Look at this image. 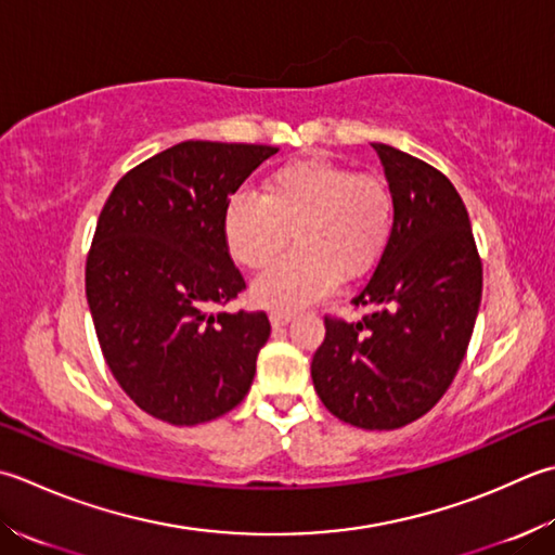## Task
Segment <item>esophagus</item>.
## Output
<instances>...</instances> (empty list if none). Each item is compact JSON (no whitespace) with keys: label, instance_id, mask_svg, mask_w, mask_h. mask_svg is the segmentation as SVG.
<instances>
[{"label":"esophagus","instance_id":"obj_1","mask_svg":"<svg viewBox=\"0 0 555 555\" xmlns=\"http://www.w3.org/2000/svg\"><path fill=\"white\" fill-rule=\"evenodd\" d=\"M291 320H293L291 312H271V314H269V322H271V327H274V330L286 327V324H288Z\"/></svg>","mask_w":555,"mask_h":555}]
</instances>
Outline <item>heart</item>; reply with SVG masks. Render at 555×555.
<instances>
[{
  "label": "heart",
  "mask_w": 555,
  "mask_h": 555,
  "mask_svg": "<svg viewBox=\"0 0 555 555\" xmlns=\"http://www.w3.org/2000/svg\"><path fill=\"white\" fill-rule=\"evenodd\" d=\"M395 225V194L383 178L324 158L286 163L264 180V192L237 190L223 211V241L237 264L264 269L284 253L291 233L296 253L259 276L249 298L293 312L320 300L339 276L371 271Z\"/></svg>",
  "instance_id": "heart-1"
}]
</instances>
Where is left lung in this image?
I'll return each mask as SVG.
<instances>
[{
    "mask_svg": "<svg viewBox=\"0 0 555 555\" xmlns=\"http://www.w3.org/2000/svg\"><path fill=\"white\" fill-rule=\"evenodd\" d=\"M373 146L395 194L392 235L351 300L367 314L324 320L310 373L336 418L395 430L428 414L457 375L481 306L483 269L454 184L404 151Z\"/></svg>",
    "mask_w": 555,
    "mask_h": 555,
    "instance_id": "obj_1",
    "label": "left lung"
}]
</instances>
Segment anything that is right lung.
Here are the masks:
<instances>
[{
  "instance_id": "right-lung-1",
  "label": "right lung",
  "mask_w": 555,
  "mask_h": 555,
  "mask_svg": "<svg viewBox=\"0 0 555 555\" xmlns=\"http://www.w3.org/2000/svg\"><path fill=\"white\" fill-rule=\"evenodd\" d=\"M279 149L182 141L115 184L89 259L86 300L111 373L172 426L235 409L269 339L264 312H214L245 288L223 241L231 194Z\"/></svg>"
}]
</instances>
